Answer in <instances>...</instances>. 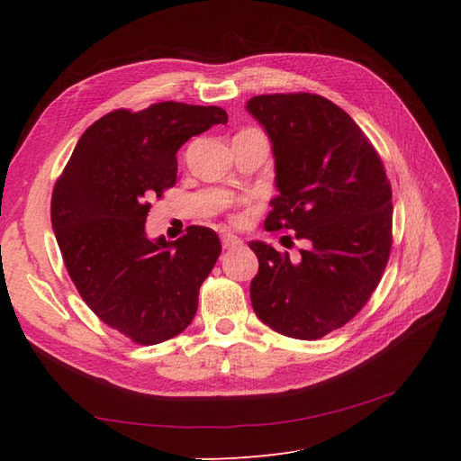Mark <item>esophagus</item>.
<instances>
[{
	"mask_svg": "<svg viewBox=\"0 0 461 461\" xmlns=\"http://www.w3.org/2000/svg\"><path fill=\"white\" fill-rule=\"evenodd\" d=\"M221 246L223 249H236L241 246V240L233 233H221Z\"/></svg>",
	"mask_w": 461,
	"mask_h": 461,
	"instance_id": "esophagus-1",
	"label": "esophagus"
}]
</instances>
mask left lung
<instances>
[{"instance_id":"1","label":"left lung","mask_w":461,"mask_h":461,"mask_svg":"<svg viewBox=\"0 0 461 461\" xmlns=\"http://www.w3.org/2000/svg\"><path fill=\"white\" fill-rule=\"evenodd\" d=\"M248 111L276 154L279 195L266 230L295 231L309 246L291 259L249 241L259 259L251 305L281 335L317 340L347 325L378 287L393 249V188L366 134L325 96L259 95Z\"/></svg>"}]
</instances>
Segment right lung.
Segmentation results:
<instances>
[{
	"mask_svg": "<svg viewBox=\"0 0 461 461\" xmlns=\"http://www.w3.org/2000/svg\"><path fill=\"white\" fill-rule=\"evenodd\" d=\"M225 122L220 106L116 109L83 132L55 182L51 223L68 277L95 315L136 345H158L190 325L220 258L210 228L150 241L144 221L150 200L176 184L180 146Z\"/></svg>",
	"mask_w": 461,
	"mask_h": 461,
	"instance_id": "right-lung-1",
	"label": "right lung"
}]
</instances>
